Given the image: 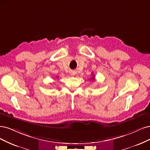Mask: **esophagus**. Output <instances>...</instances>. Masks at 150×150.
Masks as SVG:
<instances>
[{"label": "esophagus", "instance_id": "1", "mask_svg": "<svg viewBox=\"0 0 150 150\" xmlns=\"http://www.w3.org/2000/svg\"><path fill=\"white\" fill-rule=\"evenodd\" d=\"M75 74H76V73H75V71H72V72H71V75H75Z\"/></svg>", "mask_w": 150, "mask_h": 150}]
</instances>
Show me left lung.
Wrapping results in <instances>:
<instances>
[{"mask_svg":"<svg viewBox=\"0 0 150 150\" xmlns=\"http://www.w3.org/2000/svg\"><path fill=\"white\" fill-rule=\"evenodd\" d=\"M92 79H93H93H94V76H93V77H92V79H91V80H92Z\"/></svg>","mask_w":150,"mask_h":150,"instance_id":"1","label":"left lung"}]
</instances>
